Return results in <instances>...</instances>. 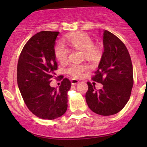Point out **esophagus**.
Returning <instances> with one entry per match:
<instances>
[{
    "label": "esophagus",
    "instance_id": "obj_1",
    "mask_svg": "<svg viewBox=\"0 0 147 147\" xmlns=\"http://www.w3.org/2000/svg\"><path fill=\"white\" fill-rule=\"evenodd\" d=\"M78 82H79V81H78V80H76V79H72L71 80V83L72 85H76V84H77Z\"/></svg>",
    "mask_w": 147,
    "mask_h": 147
}]
</instances>
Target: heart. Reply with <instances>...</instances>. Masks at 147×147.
Returning <instances> with one entry per match:
<instances>
[{"mask_svg":"<svg viewBox=\"0 0 147 147\" xmlns=\"http://www.w3.org/2000/svg\"><path fill=\"white\" fill-rule=\"evenodd\" d=\"M67 43L71 47L84 51L86 57L89 59H95L98 57L99 51L97 47L93 45V41L88 34L85 33H76L70 34L65 37ZM68 49L61 42L55 45V55L56 59L60 63H63L67 58ZM88 69L87 66L78 64H71L67 69V73L75 78H80L83 76L84 71Z\"/></svg>","mask_w":147,"mask_h":147,"instance_id":"b5f03b06","label":"heart"}]
</instances>
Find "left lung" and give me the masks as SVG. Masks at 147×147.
Returning <instances> with one entry per match:
<instances>
[{
	"mask_svg": "<svg viewBox=\"0 0 147 147\" xmlns=\"http://www.w3.org/2000/svg\"><path fill=\"white\" fill-rule=\"evenodd\" d=\"M104 52L98 69L92 78L103 88L96 89L88 82L86 100L90 109L102 116L119 112L127 103L133 86V69L127 48L120 39L103 31Z\"/></svg>",
	"mask_w": 147,
	"mask_h": 147,
	"instance_id": "obj_1",
	"label": "left lung"
}]
</instances>
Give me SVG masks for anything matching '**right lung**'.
I'll return each mask as SVG.
<instances>
[{"mask_svg": "<svg viewBox=\"0 0 147 147\" xmlns=\"http://www.w3.org/2000/svg\"><path fill=\"white\" fill-rule=\"evenodd\" d=\"M59 33L41 31L35 34L24 46L18 61L17 84L22 97L30 111L42 119L59 118L67 108L69 80L64 78L59 88L49 84L56 79L54 47Z\"/></svg>", "mask_w": 147, "mask_h": 147, "instance_id": "add662e5", "label": "right lung"}]
</instances>
